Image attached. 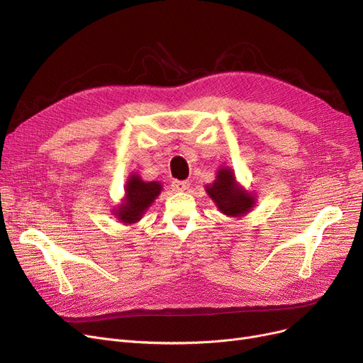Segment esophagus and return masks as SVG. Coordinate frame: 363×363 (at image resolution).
<instances>
[{"label": "esophagus", "mask_w": 363, "mask_h": 363, "mask_svg": "<svg viewBox=\"0 0 363 363\" xmlns=\"http://www.w3.org/2000/svg\"><path fill=\"white\" fill-rule=\"evenodd\" d=\"M190 181H173L172 182V189L174 191H186L190 189Z\"/></svg>", "instance_id": "34e87169"}]
</instances>
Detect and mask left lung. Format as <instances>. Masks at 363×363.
I'll return each instance as SVG.
<instances>
[{"label": "left lung", "mask_w": 363, "mask_h": 363, "mask_svg": "<svg viewBox=\"0 0 363 363\" xmlns=\"http://www.w3.org/2000/svg\"><path fill=\"white\" fill-rule=\"evenodd\" d=\"M205 190L218 211L227 217H244L257 203V196L236 181L235 170L229 166H220L216 181L208 184Z\"/></svg>", "instance_id": "left-lung-1"}]
</instances>
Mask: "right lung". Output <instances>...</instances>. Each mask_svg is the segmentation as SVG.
I'll return each mask as SVG.
<instances>
[{
	"label": "right lung",
	"mask_w": 363,
	"mask_h": 363,
	"mask_svg": "<svg viewBox=\"0 0 363 363\" xmlns=\"http://www.w3.org/2000/svg\"><path fill=\"white\" fill-rule=\"evenodd\" d=\"M163 185L158 181H143L138 172L131 173L124 185V197L121 203L113 209V216L124 225L134 224L142 220L154 200L160 196Z\"/></svg>",
	"instance_id": "add662e5"
}]
</instances>
